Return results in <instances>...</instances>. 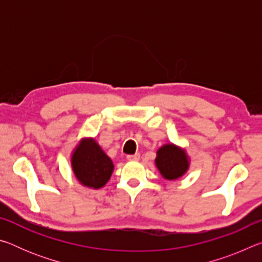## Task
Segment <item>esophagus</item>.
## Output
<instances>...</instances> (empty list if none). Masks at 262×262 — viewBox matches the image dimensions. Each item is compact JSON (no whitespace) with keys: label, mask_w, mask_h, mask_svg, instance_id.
<instances>
[{"label":"esophagus","mask_w":262,"mask_h":262,"mask_svg":"<svg viewBox=\"0 0 262 262\" xmlns=\"http://www.w3.org/2000/svg\"><path fill=\"white\" fill-rule=\"evenodd\" d=\"M127 159H128V161H130V162H136V161H139V159H140V154L128 155V156H127Z\"/></svg>","instance_id":"esophagus-1"}]
</instances>
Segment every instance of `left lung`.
<instances>
[{"instance_id":"8db88e82","label":"left lung","mask_w":262,"mask_h":262,"mask_svg":"<svg viewBox=\"0 0 262 262\" xmlns=\"http://www.w3.org/2000/svg\"><path fill=\"white\" fill-rule=\"evenodd\" d=\"M155 164L166 180H177L189 168V157L186 150L173 143H166L157 150Z\"/></svg>"}]
</instances>
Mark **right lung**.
<instances>
[{
    "label": "right lung",
    "instance_id": "add662e5",
    "mask_svg": "<svg viewBox=\"0 0 262 262\" xmlns=\"http://www.w3.org/2000/svg\"><path fill=\"white\" fill-rule=\"evenodd\" d=\"M70 163L78 183L94 189L104 187L114 170L112 159L92 137H84L78 142L72 152Z\"/></svg>",
    "mask_w": 262,
    "mask_h": 262
}]
</instances>
